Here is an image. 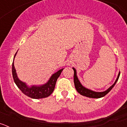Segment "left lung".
Masks as SVG:
<instances>
[{"label": "left lung", "mask_w": 127, "mask_h": 127, "mask_svg": "<svg viewBox=\"0 0 127 127\" xmlns=\"http://www.w3.org/2000/svg\"><path fill=\"white\" fill-rule=\"evenodd\" d=\"M72 69L74 70V86L75 88H76V90L79 94H80L81 95L85 96V97H89V98H101V97H104L105 95H107L110 91L111 90L112 88H113L115 85V84L116 83V82L118 81L119 79V77H120V72L118 73V77L116 78V81L114 83L112 86H111L107 90H106L104 92H94L93 90H91L88 89V88H85V86H83L81 85V83L79 81V79L77 76V72H76V70L72 67Z\"/></svg>", "instance_id": "1"}]
</instances>
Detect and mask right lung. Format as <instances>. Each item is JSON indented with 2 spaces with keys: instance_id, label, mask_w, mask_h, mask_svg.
I'll return each mask as SVG.
<instances>
[{
  "instance_id": "obj_1",
  "label": "right lung",
  "mask_w": 127,
  "mask_h": 127,
  "mask_svg": "<svg viewBox=\"0 0 127 127\" xmlns=\"http://www.w3.org/2000/svg\"><path fill=\"white\" fill-rule=\"evenodd\" d=\"M17 52L14 55V60ZM14 60H13V65H12V73H13V79H14V81L16 86L25 95L30 98L38 99V98L48 97L52 94L55 89V87L57 79L61 74L64 69L58 70L57 72L51 75L49 80L45 84L41 85H32V86H29L26 84V83H24L19 79L16 72V69L14 68Z\"/></svg>"
}]
</instances>
